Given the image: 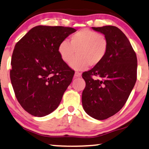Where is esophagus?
<instances>
[{"label":"esophagus","mask_w":149,"mask_h":149,"mask_svg":"<svg viewBox=\"0 0 149 149\" xmlns=\"http://www.w3.org/2000/svg\"><path fill=\"white\" fill-rule=\"evenodd\" d=\"M81 76V73L79 72H74V77H80Z\"/></svg>","instance_id":"esophagus-1"}]
</instances>
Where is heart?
Here are the masks:
<instances>
[{
    "instance_id": "b5f03b06",
    "label": "heart",
    "mask_w": 149,
    "mask_h": 149,
    "mask_svg": "<svg viewBox=\"0 0 149 149\" xmlns=\"http://www.w3.org/2000/svg\"><path fill=\"white\" fill-rule=\"evenodd\" d=\"M109 41L102 34L84 28L72 34L69 42L64 40L58 46V53L62 60L77 70H84L100 64L107 56Z\"/></svg>"
}]
</instances>
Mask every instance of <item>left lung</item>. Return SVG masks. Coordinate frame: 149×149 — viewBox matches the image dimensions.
Segmentation results:
<instances>
[{
    "label": "left lung",
    "instance_id": "8db88e82",
    "mask_svg": "<svg viewBox=\"0 0 149 149\" xmlns=\"http://www.w3.org/2000/svg\"><path fill=\"white\" fill-rule=\"evenodd\" d=\"M109 41V49L100 64L83 73L85 88L82 93L84 111L97 120L115 115L127 102L137 79V58L128 38L113 26L92 27ZM92 76L100 79H93Z\"/></svg>",
    "mask_w": 149,
    "mask_h": 149
}]
</instances>
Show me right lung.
I'll return each mask as SVG.
<instances>
[{"label":"right lung","mask_w":149,"mask_h":149,"mask_svg":"<svg viewBox=\"0 0 149 149\" xmlns=\"http://www.w3.org/2000/svg\"><path fill=\"white\" fill-rule=\"evenodd\" d=\"M76 31L70 27L37 26L16 43L10 78L17 101L30 115L44 117L60 104L74 71L62 60L58 49Z\"/></svg>","instance_id":"1"}]
</instances>
